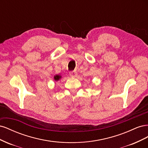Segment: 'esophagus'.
Masks as SVG:
<instances>
[{
	"label": "esophagus",
	"instance_id": "34e87169",
	"mask_svg": "<svg viewBox=\"0 0 148 148\" xmlns=\"http://www.w3.org/2000/svg\"><path fill=\"white\" fill-rule=\"evenodd\" d=\"M69 75L71 78H75L77 76V71H70L69 73Z\"/></svg>",
	"mask_w": 148,
	"mask_h": 148
}]
</instances>
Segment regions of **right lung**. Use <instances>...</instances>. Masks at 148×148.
Instances as JSON below:
<instances>
[{"instance_id": "1", "label": "right lung", "mask_w": 148, "mask_h": 148, "mask_svg": "<svg viewBox=\"0 0 148 148\" xmlns=\"http://www.w3.org/2000/svg\"><path fill=\"white\" fill-rule=\"evenodd\" d=\"M61 78H62V76L60 75H54V77H53V79H54L56 82L59 81V80H60Z\"/></svg>"}]
</instances>
